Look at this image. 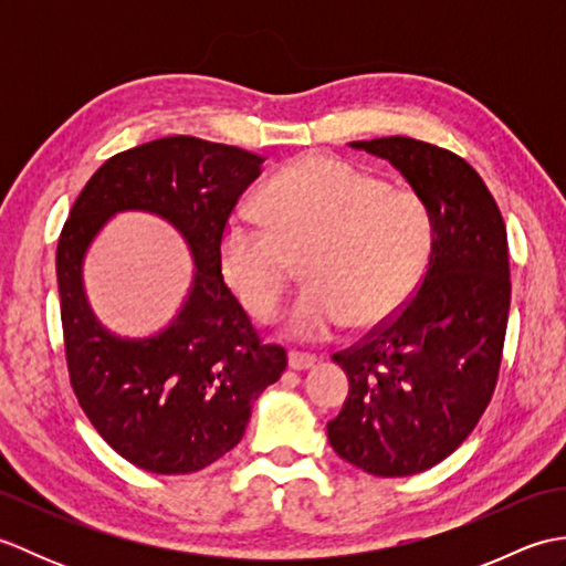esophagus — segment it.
Returning <instances> with one entry per match:
<instances>
[{
  "mask_svg": "<svg viewBox=\"0 0 566 566\" xmlns=\"http://www.w3.org/2000/svg\"><path fill=\"white\" fill-rule=\"evenodd\" d=\"M286 363H290V369H294V371H306V369L314 367L318 359H316V355L292 350L290 355H286Z\"/></svg>",
  "mask_w": 566,
  "mask_h": 566,
  "instance_id": "1",
  "label": "esophagus"
}]
</instances>
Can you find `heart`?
I'll return each instance as SVG.
<instances>
[{"instance_id":"b5f03b06","label":"heart","mask_w":566,"mask_h":566,"mask_svg":"<svg viewBox=\"0 0 566 566\" xmlns=\"http://www.w3.org/2000/svg\"><path fill=\"white\" fill-rule=\"evenodd\" d=\"M268 221L240 209L219 238L223 280L252 318L272 321L304 258L308 284L284 331L298 343L326 340L347 323L375 328L413 296L432 243L423 199L331 155H308L264 191Z\"/></svg>"}]
</instances>
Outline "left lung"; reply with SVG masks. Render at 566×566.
I'll list each match as a JSON object with an SVG mask.
<instances>
[{
    "instance_id": "8db88e82",
    "label": "left lung",
    "mask_w": 566,
    "mask_h": 566,
    "mask_svg": "<svg viewBox=\"0 0 566 566\" xmlns=\"http://www.w3.org/2000/svg\"><path fill=\"white\" fill-rule=\"evenodd\" d=\"M350 148L387 160L432 221L423 282L401 314L335 353L350 391L328 440L375 476H411L450 457L494 394L511 306L506 226L460 155L389 136Z\"/></svg>"
}]
</instances>
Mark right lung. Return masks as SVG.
I'll use <instances>...</instances> for the list:
<instances>
[{"instance_id":"1","label":"right lung","mask_w":566,"mask_h":566,"mask_svg":"<svg viewBox=\"0 0 566 566\" xmlns=\"http://www.w3.org/2000/svg\"><path fill=\"white\" fill-rule=\"evenodd\" d=\"M264 158L223 143L170 136L106 160L57 240V292L72 389L118 454L153 474H191L233 450L252 403L282 377L286 353L262 345L223 284L219 238ZM143 210L186 238L196 272L178 314L143 339L93 314L83 260L116 212Z\"/></svg>"}]
</instances>
